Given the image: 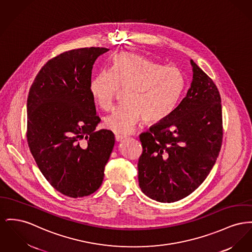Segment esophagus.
<instances>
[{"label": "esophagus", "mask_w": 252, "mask_h": 252, "mask_svg": "<svg viewBox=\"0 0 252 252\" xmlns=\"http://www.w3.org/2000/svg\"><path fill=\"white\" fill-rule=\"evenodd\" d=\"M124 139H126L125 136H122V135H119V134L115 135V140H116L117 142H122Z\"/></svg>", "instance_id": "1"}]
</instances>
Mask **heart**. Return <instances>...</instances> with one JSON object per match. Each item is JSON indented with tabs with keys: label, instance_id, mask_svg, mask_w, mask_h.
Masks as SVG:
<instances>
[{
	"label": "heart",
	"instance_id": "heart-1",
	"mask_svg": "<svg viewBox=\"0 0 252 252\" xmlns=\"http://www.w3.org/2000/svg\"><path fill=\"white\" fill-rule=\"evenodd\" d=\"M186 87L185 73L177 66H163L146 57L121 52L112 59L111 71L101 69L94 75L89 91L102 109L110 110L120 89H126V103L104 118L107 129L126 135L133 131L142 118L148 123L167 118Z\"/></svg>",
	"mask_w": 252,
	"mask_h": 252
}]
</instances>
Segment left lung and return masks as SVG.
Wrapping results in <instances>:
<instances>
[{
    "mask_svg": "<svg viewBox=\"0 0 252 252\" xmlns=\"http://www.w3.org/2000/svg\"><path fill=\"white\" fill-rule=\"evenodd\" d=\"M190 64L192 82L186 97L167 118L140 135L139 186L161 203L176 202L197 189L222 146L220 93L192 60Z\"/></svg>",
    "mask_w": 252,
    "mask_h": 252,
    "instance_id": "8db88e82",
    "label": "left lung"
}]
</instances>
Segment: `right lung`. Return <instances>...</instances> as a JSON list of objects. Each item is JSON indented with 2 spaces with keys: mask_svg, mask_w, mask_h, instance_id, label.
<instances>
[{
  "mask_svg": "<svg viewBox=\"0 0 252 252\" xmlns=\"http://www.w3.org/2000/svg\"><path fill=\"white\" fill-rule=\"evenodd\" d=\"M104 47H85L49 60L28 97V142L39 169L59 192L78 198L95 192L115 144L112 131L96 126L89 83Z\"/></svg>",
  "mask_w": 252,
  "mask_h": 252,
  "instance_id": "add662e5",
  "label": "right lung"
}]
</instances>
